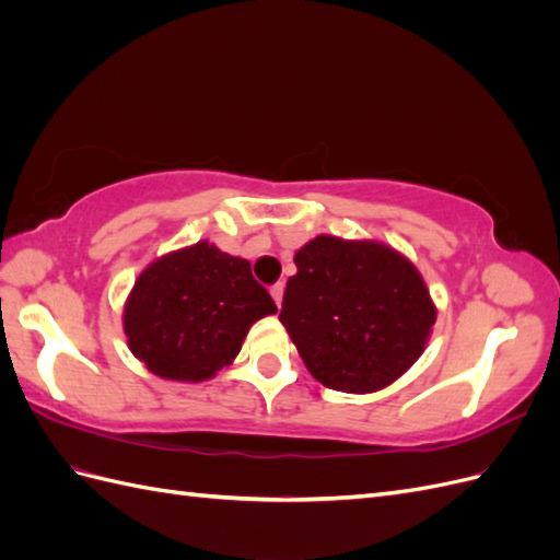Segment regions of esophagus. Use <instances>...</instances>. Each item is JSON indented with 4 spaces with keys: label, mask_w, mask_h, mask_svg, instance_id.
I'll use <instances>...</instances> for the list:
<instances>
[{
    "label": "esophagus",
    "mask_w": 560,
    "mask_h": 560,
    "mask_svg": "<svg viewBox=\"0 0 560 560\" xmlns=\"http://www.w3.org/2000/svg\"><path fill=\"white\" fill-rule=\"evenodd\" d=\"M282 294H284V282H276L273 287H270V296H273L278 306L282 303Z\"/></svg>",
    "instance_id": "obj_1"
}]
</instances>
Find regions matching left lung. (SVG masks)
<instances>
[{
    "label": "left lung",
    "mask_w": 560,
    "mask_h": 560,
    "mask_svg": "<svg viewBox=\"0 0 560 560\" xmlns=\"http://www.w3.org/2000/svg\"><path fill=\"white\" fill-rule=\"evenodd\" d=\"M280 322L311 376L369 395L425 352L436 306L420 270L381 241L315 235L294 254Z\"/></svg>",
    "instance_id": "8db88e82"
}]
</instances>
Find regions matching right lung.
Wrapping results in <instances>:
<instances>
[{
	"label": "right lung",
	"mask_w": 560,
	"mask_h": 560,
	"mask_svg": "<svg viewBox=\"0 0 560 560\" xmlns=\"http://www.w3.org/2000/svg\"><path fill=\"white\" fill-rule=\"evenodd\" d=\"M273 313L247 259L198 241L142 270L126 299L124 331L154 376L202 383L238 358L254 322Z\"/></svg>",
	"instance_id": "add662e5"
}]
</instances>
